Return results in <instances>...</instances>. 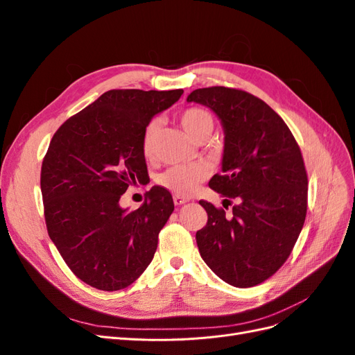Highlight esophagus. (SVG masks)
<instances>
[{
    "instance_id": "1",
    "label": "esophagus",
    "mask_w": 355,
    "mask_h": 355,
    "mask_svg": "<svg viewBox=\"0 0 355 355\" xmlns=\"http://www.w3.org/2000/svg\"><path fill=\"white\" fill-rule=\"evenodd\" d=\"M189 201V198H187V197H182V196H173V202L176 204V206H182V204H185V202H188Z\"/></svg>"
}]
</instances>
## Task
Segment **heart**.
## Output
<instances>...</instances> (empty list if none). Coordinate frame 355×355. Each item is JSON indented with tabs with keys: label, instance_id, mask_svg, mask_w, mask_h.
Here are the masks:
<instances>
[{
	"label": "heart",
	"instance_id": "obj_1",
	"mask_svg": "<svg viewBox=\"0 0 355 355\" xmlns=\"http://www.w3.org/2000/svg\"><path fill=\"white\" fill-rule=\"evenodd\" d=\"M179 121L182 127L185 128V132L192 139H196V141L200 137H209L214 127L213 115L207 110L198 108V106H192V108L185 110L179 115ZM158 128L159 121L153 120L144 130L142 154L146 158L153 157L154 154ZM207 176L209 170L204 164H179L168 167L166 171H163L158 176V184L178 196H189L200 187L201 182L206 180Z\"/></svg>",
	"mask_w": 355,
	"mask_h": 355
}]
</instances>
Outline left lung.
I'll return each mask as SVG.
<instances>
[{
	"label": "left lung",
	"instance_id": "left-lung-1",
	"mask_svg": "<svg viewBox=\"0 0 355 355\" xmlns=\"http://www.w3.org/2000/svg\"><path fill=\"white\" fill-rule=\"evenodd\" d=\"M188 102L206 105L220 118L222 173L209 187L230 204L237 201L227 214L200 200L207 211L206 227L196 234L200 254L228 284L257 286L280 270L302 231L308 206L302 153L283 118L244 90L197 89Z\"/></svg>",
	"mask_w": 355,
	"mask_h": 355
}]
</instances>
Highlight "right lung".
Returning a JSON list of instances; mask_svg holds the SVG:
<instances>
[{
	"label": "right lung",
	"mask_w": 355,
	"mask_h": 355,
	"mask_svg": "<svg viewBox=\"0 0 355 355\" xmlns=\"http://www.w3.org/2000/svg\"><path fill=\"white\" fill-rule=\"evenodd\" d=\"M182 93L110 90L53 135L41 166L46 225L63 261L85 284L115 292L151 263L173 198L166 188L153 187L132 211L120 207V198L149 179L144 130Z\"/></svg>",
	"instance_id": "1"
}]
</instances>
